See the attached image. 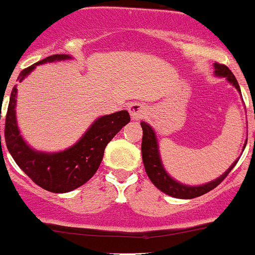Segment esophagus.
<instances>
[{
  "mask_svg": "<svg viewBox=\"0 0 255 255\" xmlns=\"http://www.w3.org/2000/svg\"><path fill=\"white\" fill-rule=\"evenodd\" d=\"M128 108H129V112L130 115H131V117L135 119V120H139V119H141V117L145 116V114H147V108H145V106L138 102L131 103Z\"/></svg>",
  "mask_w": 255,
  "mask_h": 255,
  "instance_id": "obj_1",
  "label": "esophagus"
}]
</instances>
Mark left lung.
Segmentation results:
<instances>
[{"label":"left lung","mask_w":255,"mask_h":255,"mask_svg":"<svg viewBox=\"0 0 255 255\" xmlns=\"http://www.w3.org/2000/svg\"><path fill=\"white\" fill-rule=\"evenodd\" d=\"M215 67V75L218 78H225L230 84H233V87L236 88V91L242 94L240 91V87H239V83L236 80V78L234 76V74L231 73V70L229 69L225 65L221 64H213ZM141 129H143V140H141V155H143V163L144 168H145V172H147L148 177L150 179V181L154 184L155 188H158L159 190L163 191L164 194L170 195L173 198H180V199H193V198L200 197V195L206 194L208 191H211L212 189H215L218 184L224 181L225 177L229 175V172L235 167V164L238 163L239 158L234 162L231 166L229 167V170L225 171L220 177H217L216 180L211 182H207L203 185H185V184H181L177 180H175L173 177H171L168 175V172L164 170L163 163H162L161 159V153H159V147H158V140H157V136H155V132L153 130L152 126L149 124H147L145 121H141L140 123ZM248 140V139H247ZM247 140H245V145H247Z\"/></svg>","instance_id":"left-lung-1"}]
</instances>
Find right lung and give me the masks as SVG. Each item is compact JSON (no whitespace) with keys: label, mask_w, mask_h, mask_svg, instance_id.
I'll return each mask as SVG.
<instances>
[{"label":"right lung","mask_w":255,"mask_h":255,"mask_svg":"<svg viewBox=\"0 0 255 255\" xmlns=\"http://www.w3.org/2000/svg\"><path fill=\"white\" fill-rule=\"evenodd\" d=\"M71 58L73 57L69 55L48 56L22 70L17 76V80L22 82L38 65ZM16 97L17 89L13 87L4 124L6 147L12 155L13 161L40 188L52 193L75 190L92 179L102 162L106 145L123 129V126L130 121L129 112L125 110L105 115L96 119L82 138L71 147L60 152H42L33 149L20 134L16 120Z\"/></svg>","instance_id":"1"}]
</instances>
